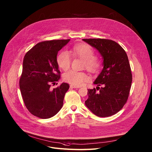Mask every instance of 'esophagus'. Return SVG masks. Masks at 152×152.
<instances>
[{"label": "esophagus", "instance_id": "1", "mask_svg": "<svg viewBox=\"0 0 152 152\" xmlns=\"http://www.w3.org/2000/svg\"><path fill=\"white\" fill-rule=\"evenodd\" d=\"M80 86H73V85H70V88L71 89H78V88H80Z\"/></svg>", "mask_w": 152, "mask_h": 152}]
</instances>
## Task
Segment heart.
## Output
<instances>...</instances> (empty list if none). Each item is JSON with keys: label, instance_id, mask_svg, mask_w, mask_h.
<instances>
[{"label": "heart", "instance_id": "obj_1", "mask_svg": "<svg viewBox=\"0 0 152 152\" xmlns=\"http://www.w3.org/2000/svg\"><path fill=\"white\" fill-rule=\"evenodd\" d=\"M71 52L75 57L80 58L84 61V66L92 73H96L101 68V61L95 57V52L92 48L87 44L75 45L72 47ZM71 58L68 52L63 50L57 56L58 66L63 70L68 69L71 65ZM63 79L73 86H81L89 81V77L84 72L70 70L63 75Z\"/></svg>", "mask_w": 152, "mask_h": 152}]
</instances>
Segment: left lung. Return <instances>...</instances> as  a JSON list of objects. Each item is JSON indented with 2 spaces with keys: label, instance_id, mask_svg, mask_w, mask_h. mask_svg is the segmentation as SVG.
Wrapping results in <instances>:
<instances>
[{
  "label": "left lung",
  "instance_id": "obj_1",
  "mask_svg": "<svg viewBox=\"0 0 152 152\" xmlns=\"http://www.w3.org/2000/svg\"><path fill=\"white\" fill-rule=\"evenodd\" d=\"M83 41L95 48L103 60V68L94 82L98 86L88 89L85 104L97 116H112L122 109L129 97L132 77L128 57L122 47L112 40Z\"/></svg>",
  "mask_w": 152,
  "mask_h": 152
}]
</instances>
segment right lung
Listing matches in <instances>:
<instances>
[{
	"label": "right lung",
	"mask_w": 152,
	"mask_h": 152,
	"mask_svg": "<svg viewBox=\"0 0 152 152\" xmlns=\"http://www.w3.org/2000/svg\"><path fill=\"white\" fill-rule=\"evenodd\" d=\"M69 41L41 42L29 50L24 57L20 79L21 94L28 111L39 118H50L62 108L69 84L63 83L53 89L50 87L51 84H55L60 78L57 63L58 52Z\"/></svg>",
	"instance_id": "right-lung-1"
}]
</instances>
